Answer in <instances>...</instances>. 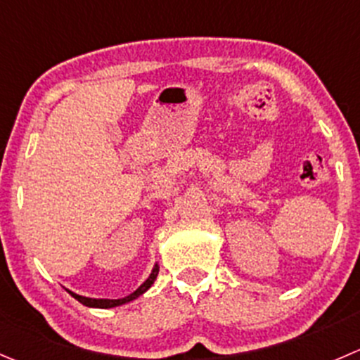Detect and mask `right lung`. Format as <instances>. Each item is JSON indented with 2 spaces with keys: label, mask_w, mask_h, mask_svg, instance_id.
Segmentation results:
<instances>
[{
  "label": "right lung",
  "mask_w": 360,
  "mask_h": 360,
  "mask_svg": "<svg viewBox=\"0 0 360 360\" xmlns=\"http://www.w3.org/2000/svg\"><path fill=\"white\" fill-rule=\"evenodd\" d=\"M158 271H160V265L158 264L153 265V271H151V274L148 276V280H146L144 283L137 288V290H134L130 295H127V297H123V299H95V297H84V295L75 294V292H72V290H66V292H68L73 299H77L80 304L87 306V308H100V309L116 308V306H123V304H127V302L135 301V299L141 297L144 292H148L149 288H151V285L155 283L156 276H158Z\"/></svg>",
  "instance_id": "add662e5"
}]
</instances>
